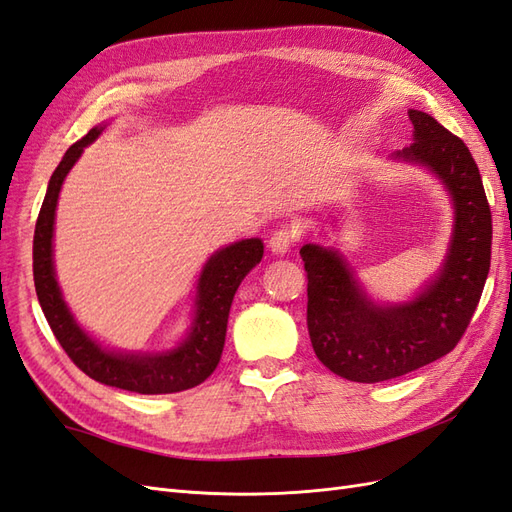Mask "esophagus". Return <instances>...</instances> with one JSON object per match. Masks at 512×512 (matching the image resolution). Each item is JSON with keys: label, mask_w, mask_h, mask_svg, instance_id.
Masks as SVG:
<instances>
[{"label": "esophagus", "mask_w": 512, "mask_h": 512, "mask_svg": "<svg viewBox=\"0 0 512 512\" xmlns=\"http://www.w3.org/2000/svg\"><path fill=\"white\" fill-rule=\"evenodd\" d=\"M267 243L275 256H284L290 250V245H293V234L288 230H275Z\"/></svg>", "instance_id": "1"}]
</instances>
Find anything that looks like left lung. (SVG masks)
Wrapping results in <instances>:
<instances>
[{
    "label": "left lung",
    "mask_w": 512,
    "mask_h": 512,
    "mask_svg": "<svg viewBox=\"0 0 512 512\" xmlns=\"http://www.w3.org/2000/svg\"><path fill=\"white\" fill-rule=\"evenodd\" d=\"M413 144L392 155L422 165L454 209L439 271L407 301H375L334 247L303 243L308 331L323 366L357 383L403 377L450 353L472 321L491 265V209L463 140L420 109H409Z\"/></svg>",
    "instance_id": "obj_1"
}]
</instances>
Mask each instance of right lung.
<instances>
[{"mask_svg":"<svg viewBox=\"0 0 512 512\" xmlns=\"http://www.w3.org/2000/svg\"><path fill=\"white\" fill-rule=\"evenodd\" d=\"M107 122L96 124L66 150L49 178L43 206L34 230V286L45 319L75 366L94 381L137 394H174L196 388L213 375L224 351L228 314L234 293L265 254L260 239H241L217 250L204 262L196 284L193 316L187 334L165 351H116L101 344L81 327L64 301L55 278L53 230L64 178L84 153L99 140Z\"/></svg>","mask_w":512,"mask_h":512,"instance_id":"right-lung-1","label":"right lung"}]
</instances>
